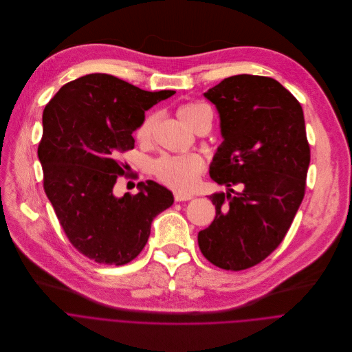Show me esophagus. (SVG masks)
<instances>
[{
    "mask_svg": "<svg viewBox=\"0 0 352 352\" xmlns=\"http://www.w3.org/2000/svg\"><path fill=\"white\" fill-rule=\"evenodd\" d=\"M173 198H175V201H188V199H191L192 197L188 195V194H179V192H175Z\"/></svg>",
    "mask_w": 352,
    "mask_h": 352,
    "instance_id": "obj_1",
    "label": "esophagus"
}]
</instances>
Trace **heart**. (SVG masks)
I'll return each mask as SVG.
<instances>
[{
  "label": "heart",
  "mask_w": 352,
  "mask_h": 352,
  "mask_svg": "<svg viewBox=\"0 0 352 352\" xmlns=\"http://www.w3.org/2000/svg\"><path fill=\"white\" fill-rule=\"evenodd\" d=\"M176 113L179 119L194 131L204 124H209L210 127V120H212L210 111L205 105L195 102L180 105ZM157 120L158 116L155 113H148L138 124L134 135L140 144H148L151 142ZM204 168V160L198 154L164 155L154 162L153 175L170 190L179 194H187L198 184V179L202 175Z\"/></svg>",
  "instance_id": "b5f03b06"
}]
</instances>
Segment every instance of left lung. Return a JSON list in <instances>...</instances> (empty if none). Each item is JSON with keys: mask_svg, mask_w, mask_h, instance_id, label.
Segmentation results:
<instances>
[{"mask_svg": "<svg viewBox=\"0 0 352 352\" xmlns=\"http://www.w3.org/2000/svg\"><path fill=\"white\" fill-rule=\"evenodd\" d=\"M204 96L218 108L223 135L209 176L243 190L209 195L217 217L198 233V245L215 266L244 270L283 241L305 195L311 148L304 112L266 76H232Z\"/></svg>", "mask_w": 352, "mask_h": 352, "instance_id": "1", "label": "left lung"}]
</instances>
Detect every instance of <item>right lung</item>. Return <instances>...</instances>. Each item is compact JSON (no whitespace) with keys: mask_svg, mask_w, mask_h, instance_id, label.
<instances>
[{"mask_svg":"<svg viewBox=\"0 0 352 352\" xmlns=\"http://www.w3.org/2000/svg\"><path fill=\"white\" fill-rule=\"evenodd\" d=\"M173 94L91 74L62 86L44 108L37 150L44 191L70 244L98 263L133 261L153 219L173 204L172 192L153 180L138 184L137 194H113L130 169L120 157L134 148L133 131L147 109Z\"/></svg>","mask_w":352,"mask_h":352,"instance_id":"1","label":"right lung"}]
</instances>
